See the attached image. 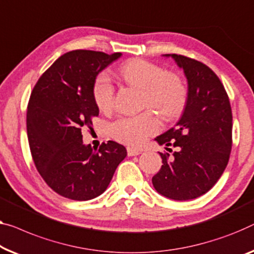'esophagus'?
Instances as JSON below:
<instances>
[{
    "mask_svg": "<svg viewBox=\"0 0 254 254\" xmlns=\"http://www.w3.org/2000/svg\"><path fill=\"white\" fill-rule=\"evenodd\" d=\"M127 155L128 156H137V155L141 154V150L135 149V148H131V147H127Z\"/></svg>",
    "mask_w": 254,
    "mask_h": 254,
    "instance_id": "34e87169",
    "label": "esophagus"
}]
</instances>
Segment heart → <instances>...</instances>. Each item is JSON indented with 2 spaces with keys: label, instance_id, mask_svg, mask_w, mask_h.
<instances>
[{
  "label": "heart",
  "instance_id": "obj_1",
  "mask_svg": "<svg viewBox=\"0 0 254 254\" xmlns=\"http://www.w3.org/2000/svg\"><path fill=\"white\" fill-rule=\"evenodd\" d=\"M117 75L130 85L145 91L143 106L157 111L165 119L179 116L186 107L188 88L184 79L163 67L142 59H132L117 68ZM93 98L100 112L108 114L115 107V86L106 73L97 76ZM161 122L153 112L122 116L111 124L112 137L131 146H140L160 131Z\"/></svg>",
  "mask_w": 254,
  "mask_h": 254
}]
</instances>
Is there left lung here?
I'll use <instances>...</instances> for the list:
<instances>
[{
	"label": "left lung",
	"mask_w": 254,
	"mask_h": 254,
	"mask_svg": "<svg viewBox=\"0 0 254 254\" xmlns=\"http://www.w3.org/2000/svg\"><path fill=\"white\" fill-rule=\"evenodd\" d=\"M165 56L184 69L188 100L177 126L156 138L160 145L173 146L177 151L171 158L160 153L163 165L151 181L165 197L188 200L209 191L228 164L232 107L220 78L205 64L181 55Z\"/></svg>",
	"instance_id": "obj_1"
}]
</instances>
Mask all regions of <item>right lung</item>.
I'll return each mask as SVG.
<instances>
[{"label":"right lung","mask_w":254,"mask_h":254,"mask_svg":"<svg viewBox=\"0 0 254 254\" xmlns=\"http://www.w3.org/2000/svg\"><path fill=\"white\" fill-rule=\"evenodd\" d=\"M119 57L75 50L58 58L42 74L27 106V137L37 171L57 194L88 200L103 194L127 156L115 141L92 149L82 141V130L99 115L93 84L99 71Z\"/></svg>","instance_id":"add662e5"}]
</instances>
